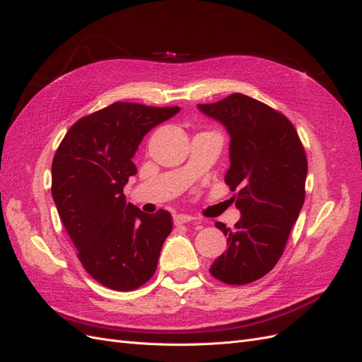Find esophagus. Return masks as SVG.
Listing matches in <instances>:
<instances>
[{"label": "esophagus", "mask_w": 362, "mask_h": 362, "mask_svg": "<svg viewBox=\"0 0 362 362\" xmlns=\"http://www.w3.org/2000/svg\"><path fill=\"white\" fill-rule=\"evenodd\" d=\"M192 220H194V216H192V215H188V214H175L174 218H173V221H174L175 226L185 224V223L192 221Z\"/></svg>", "instance_id": "obj_1"}]
</instances>
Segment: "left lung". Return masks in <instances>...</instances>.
Masks as SVG:
<instances>
[{"mask_svg": "<svg viewBox=\"0 0 362 362\" xmlns=\"http://www.w3.org/2000/svg\"><path fill=\"white\" fill-rule=\"evenodd\" d=\"M229 133L230 167L224 182L236 191L241 218L235 229L216 221L227 250L209 272L229 285L265 276L282 256L305 202L306 154L293 124L282 113L243 94L199 105Z\"/></svg>", "mask_w": 362, "mask_h": 362, "instance_id": "1", "label": "left lung"}]
</instances>
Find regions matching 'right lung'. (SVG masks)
I'll return each instance as SVG.
<instances>
[{
    "instance_id": "obj_1",
    "label": "right lung",
    "mask_w": 362,
    "mask_h": 362,
    "mask_svg": "<svg viewBox=\"0 0 362 362\" xmlns=\"http://www.w3.org/2000/svg\"><path fill=\"white\" fill-rule=\"evenodd\" d=\"M180 107L113 103L78 119L51 167V194L85 270L115 291H132L156 272L171 232L167 211L142 212L124 187L136 174L133 156L142 138Z\"/></svg>"
}]
</instances>
